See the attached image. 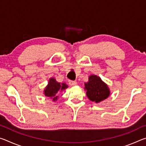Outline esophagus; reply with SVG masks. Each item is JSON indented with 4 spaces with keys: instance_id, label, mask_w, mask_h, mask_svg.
<instances>
[{
    "instance_id": "34e87169",
    "label": "esophagus",
    "mask_w": 146,
    "mask_h": 146,
    "mask_svg": "<svg viewBox=\"0 0 146 146\" xmlns=\"http://www.w3.org/2000/svg\"><path fill=\"white\" fill-rule=\"evenodd\" d=\"M69 84L70 86H75L76 84V81H73V80H69Z\"/></svg>"
}]
</instances>
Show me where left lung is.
Masks as SVG:
<instances>
[{
  "label": "left lung",
  "mask_w": 146,
  "mask_h": 146,
  "mask_svg": "<svg viewBox=\"0 0 146 146\" xmlns=\"http://www.w3.org/2000/svg\"><path fill=\"white\" fill-rule=\"evenodd\" d=\"M88 82L84 83L85 90H86L89 99L92 102L98 103L105 100L110 95V91L108 85L97 75H90Z\"/></svg>",
  "instance_id": "left-lung-1"
}]
</instances>
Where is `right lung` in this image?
<instances>
[{
    "label": "right lung",
    "mask_w": 146,
    "mask_h": 146,
    "mask_svg": "<svg viewBox=\"0 0 146 146\" xmlns=\"http://www.w3.org/2000/svg\"><path fill=\"white\" fill-rule=\"evenodd\" d=\"M68 88V86L66 84L58 82L55 78H50L48 86L44 89V94L55 102L58 99V94Z\"/></svg>",
    "instance_id": "1"
}]
</instances>
